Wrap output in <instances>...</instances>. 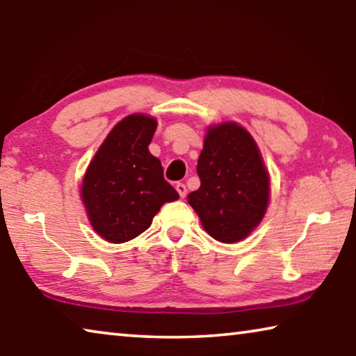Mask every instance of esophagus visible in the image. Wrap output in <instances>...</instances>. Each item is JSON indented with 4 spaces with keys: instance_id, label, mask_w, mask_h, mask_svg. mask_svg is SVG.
<instances>
[{
    "instance_id": "obj_1",
    "label": "esophagus",
    "mask_w": 356,
    "mask_h": 356,
    "mask_svg": "<svg viewBox=\"0 0 356 356\" xmlns=\"http://www.w3.org/2000/svg\"><path fill=\"white\" fill-rule=\"evenodd\" d=\"M176 190H177L180 197H185V196H186V186H185V184L177 182V184H176Z\"/></svg>"
}]
</instances>
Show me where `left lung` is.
<instances>
[{
  "label": "left lung",
  "instance_id": "8db88e82",
  "mask_svg": "<svg viewBox=\"0 0 356 356\" xmlns=\"http://www.w3.org/2000/svg\"><path fill=\"white\" fill-rule=\"evenodd\" d=\"M196 171L201 186L188 202L202 227L222 243L245 238L264 218L270 186L252 136L234 122L210 127Z\"/></svg>",
  "mask_w": 356,
  "mask_h": 356
}]
</instances>
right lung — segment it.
I'll list each match as a JSON object with an SVG mask.
<instances>
[{
  "label": "right lung",
  "instance_id": "add662e5",
  "mask_svg": "<svg viewBox=\"0 0 356 356\" xmlns=\"http://www.w3.org/2000/svg\"><path fill=\"white\" fill-rule=\"evenodd\" d=\"M156 120L130 114L114 127L84 174L81 200L95 232L111 243L140 236L165 202L179 200L149 152Z\"/></svg>",
  "mask_w": 356,
  "mask_h": 356
}]
</instances>
